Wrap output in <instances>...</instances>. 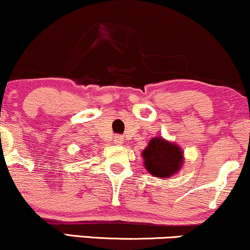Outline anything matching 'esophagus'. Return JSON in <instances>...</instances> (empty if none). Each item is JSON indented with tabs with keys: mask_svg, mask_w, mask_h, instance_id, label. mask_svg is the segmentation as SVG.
<instances>
[{
	"mask_svg": "<svg viewBox=\"0 0 250 250\" xmlns=\"http://www.w3.org/2000/svg\"><path fill=\"white\" fill-rule=\"evenodd\" d=\"M114 143H116V144H123V143H124V138L120 137V136H116V137H114Z\"/></svg>",
	"mask_w": 250,
	"mask_h": 250,
	"instance_id": "34e87169",
	"label": "esophagus"
}]
</instances>
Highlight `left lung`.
<instances>
[{
	"label": "left lung",
	"instance_id": "8db88e82",
	"mask_svg": "<svg viewBox=\"0 0 250 250\" xmlns=\"http://www.w3.org/2000/svg\"><path fill=\"white\" fill-rule=\"evenodd\" d=\"M144 166L155 178L166 179L177 174L183 168L184 152L178 144L163 137H154L142 152Z\"/></svg>",
	"mask_w": 250,
	"mask_h": 250
}]
</instances>
